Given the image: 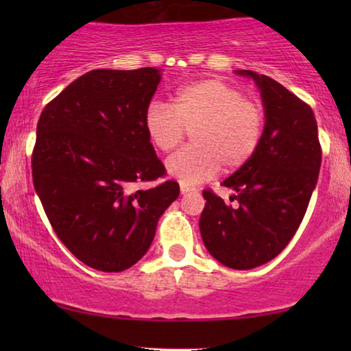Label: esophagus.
<instances>
[{"label": "esophagus", "mask_w": 351, "mask_h": 351, "mask_svg": "<svg viewBox=\"0 0 351 351\" xmlns=\"http://www.w3.org/2000/svg\"><path fill=\"white\" fill-rule=\"evenodd\" d=\"M193 191H196L195 189H191V186H189V185H184V184H180V193L182 195H189V193H193Z\"/></svg>", "instance_id": "obj_1"}]
</instances>
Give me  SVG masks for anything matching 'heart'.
I'll list each match as a JSON object with an SVG mask.
<instances>
[{
	"label": "heart",
	"mask_w": 351,
	"mask_h": 351,
	"mask_svg": "<svg viewBox=\"0 0 351 351\" xmlns=\"http://www.w3.org/2000/svg\"><path fill=\"white\" fill-rule=\"evenodd\" d=\"M148 141L162 153L176 150L191 132V145L166 161L169 174L184 185L241 169L261 147L265 131L262 105L222 80L182 86L172 105L152 102L143 114Z\"/></svg>",
	"instance_id": "obj_1"
}]
</instances>
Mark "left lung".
Returning a JSON list of instances; mask_svg holds the SVG:
<instances>
[{
  "label": "left lung",
  "mask_w": 351,
  "mask_h": 351,
  "mask_svg": "<svg viewBox=\"0 0 351 351\" xmlns=\"http://www.w3.org/2000/svg\"><path fill=\"white\" fill-rule=\"evenodd\" d=\"M261 89L265 131L251 161L223 180L230 204L204 190L199 232L210 256L234 270L263 265L294 237L319 176L321 145L313 110L270 76L238 70Z\"/></svg>",
  "instance_id": "1"
}]
</instances>
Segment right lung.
Wrapping results in <instances>:
<instances>
[{"label":"right lung","mask_w":351,"mask_h":351,"mask_svg":"<svg viewBox=\"0 0 351 351\" xmlns=\"http://www.w3.org/2000/svg\"><path fill=\"white\" fill-rule=\"evenodd\" d=\"M160 80L152 66L88 71L38 119L33 185L60 241L95 270L141 261L179 196L174 180L136 189L166 176L143 124Z\"/></svg>","instance_id":"obj_1"}]
</instances>
